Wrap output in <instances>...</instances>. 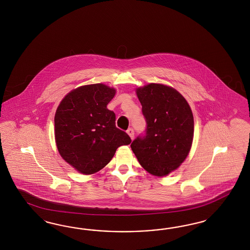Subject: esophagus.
Instances as JSON below:
<instances>
[{
    "label": "esophagus",
    "mask_w": 250,
    "mask_h": 250,
    "mask_svg": "<svg viewBox=\"0 0 250 250\" xmlns=\"http://www.w3.org/2000/svg\"><path fill=\"white\" fill-rule=\"evenodd\" d=\"M126 133H127V134L129 135V136L131 137V139H134V136H135V132H134V129H127V130H126Z\"/></svg>",
    "instance_id": "1"
}]
</instances>
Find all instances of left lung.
Instances as JSON below:
<instances>
[{"instance_id": "8db88e82", "label": "left lung", "mask_w": 250, "mask_h": 250, "mask_svg": "<svg viewBox=\"0 0 250 250\" xmlns=\"http://www.w3.org/2000/svg\"><path fill=\"white\" fill-rule=\"evenodd\" d=\"M146 123L131 148L141 166L155 176H165L186 159L193 138V115L180 92L162 84L136 90Z\"/></svg>"}]
</instances>
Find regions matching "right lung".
<instances>
[{
    "mask_svg": "<svg viewBox=\"0 0 250 250\" xmlns=\"http://www.w3.org/2000/svg\"><path fill=\"white\" fill-rule=\"evenodd\" d=\"M115 90L104 84L86 85L69 92L55 114V138L61 157L83 174L106 166L116 149L131 143L115 126V114L107 109Z\"/></svg>",
    "mask_w": 250,
    "mask_h": 250,
    "instance_id": "obj_1",
    "label": "right lung"
}]
</instances>
